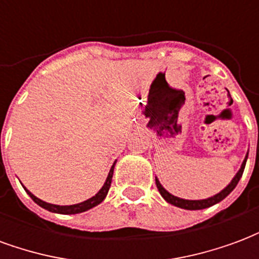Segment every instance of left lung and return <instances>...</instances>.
Instances as JSON below:
<instances>
[{
    "instance_id": "8db88e82",
    "label": "left lung",
    "mask_w": 259,
    "mask_h": 259,
    "mask_svg": "<svg viewBox=\"0 0 259 259\" xmlns=\"http://www.w3.org/2000/svg\"><path fill=\"white\" fill-rule=\"evenodd\" d=\"M245 162H247V157L244 158V161L241 163V168L239 169V172L236 174L233 180H232L221 193H218V194H215L213 197H209V198H205V200H183V198H179V197H176V195H172L169 191L165 190L157 178H155V183H157L158 191L161 193V195H162L165 200L168 201L169 204H172V205L175 206H179V208H183V209H190V211H194V209H204V208H208V206H212L215 205V204H218V202H221L223 198H226V197L234 190V187L237 186L239 180L241 179V176H243V172H244L245 168Z\"/></svg>"
}]
</instances>
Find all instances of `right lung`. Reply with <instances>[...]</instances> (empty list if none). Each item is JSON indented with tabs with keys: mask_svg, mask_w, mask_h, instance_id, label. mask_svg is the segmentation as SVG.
Here are the masks:
<instances>
[{
	"mask_svg": "<svg viewBox=\"0 0 259 259\" xmlns=\"http://www.w3.org/2000/svg\"><path fill=\"white\" fill-rule=\"evenodd\" d=\"M113 168H115V163L112 165V168L109 170V174H108V178L105 180V183L101 187V190L98 191L94 197H91L89 200L83 201V202H80V204H74V205H55V204H50V202H46V201L40 200V198H37L36 195H33L30 191L27 190L25 187V190L27 194L30 195V198L36 204L44 208V209H47L50 212H55V213H66V215H72V213H80V212H84L87 209H90L93 206L98 205L100 202L104 201V198L107 197L108 190H109V187H111V182H112V175H113Z\"/></svg>",
	"mask_w": 259,
	"mask_h": 259,
	"instance_id": "add662e5",
	"label": "right lung"
}]
</instances>
